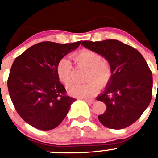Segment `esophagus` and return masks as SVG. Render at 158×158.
I'll list each match as a JSON object with an SVG mask.
<instances>
[{
	"label": "esophagus",
	"mask_w": 158,
	"mask_h": 158,
	"mask_svg": "<svg viewBox=\"0 0 158 158\" xmlns=\"http://www.w3.org/2000/svg\"><path fill=\"white\" fill-rule=\"evenodd\" d=\"M84 100H85V101L87 103H89V104H92V103L94 102V99H89V98H84Z\"/></svg>",
	"instance_id": "esophagus-1"
}]
</instances>
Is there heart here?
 <instances>
[{"instance_id":"heart-1","label":"heart","mask_w":158,"mask_h":158,"mask_svg":"<svg viewBox=\"0 0 158 158\" xmlns=\"http://www.w3.org/2000/svg\"><path fill=\"white\" fill-rule=\"evenodd\" d=\"M75 62L89 68L85 83L73 82L68 87L69 95L80 98L93 96L99 90L100 86L109 84L112 76V69L109 62L102 60V56L91 49H82L73 56ZM73 64L69 59L63 57L58 62L56 73L59 79L64 85H68L72 79Z\"/></svg>"}]
</instances>
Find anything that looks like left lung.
Segmentation results:
<instances>
[{"instance_id": "1", "label": "left lung", "mask_w": 158, "mask_h": 158, "mask_svg": "<svg viewBox=\"0 0 158 158\" xmlns=\"http://www.w3.org/2000/svg\"><path fill=\"white\" fill-rule=\"evenodd\" d=\"M82 45L109 61L112 76L106 90L97 98L106 110L98 116L104 126L123 129L136 122L151 102L152 73L143 56L117 40L83 41Z\"/></svg>"}]
</instances>
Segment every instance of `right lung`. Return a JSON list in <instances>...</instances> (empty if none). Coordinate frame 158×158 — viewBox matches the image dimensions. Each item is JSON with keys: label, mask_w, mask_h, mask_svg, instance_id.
<instances>
[{"label": "right lung", "mask_w": 158, "mask_h": 158, "mask_svg": "<svg viewBox=\"0 0 158 158\" xmlns=\"http://www.w3.org/2000/svg\"><path fill=\"white\" fill-rule=\"evenodd\" d=\"M81 42H41L14 60L7 79L9 94L19 115L31 126L43 131L56 128L76 100L59 81L56 66Z\"/></svg>", "instance_id": "obj_1"}]
</instances>
